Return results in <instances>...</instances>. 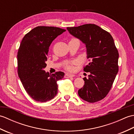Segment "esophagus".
<instances>
[{
	"instance_id": "esophagus-1",
	"label": "esophagus",
	"mask_w": 134,
	"mask_h": 134,
	"mask_svg": "<svg viewBox=\"0 0 134 134\" xmlns=\"http://www.w3.org/2000/svg\"><path fill=\"white\" fill-rule=\"evenodd\" d=\"M74 76H75L74 75L70 74H65L64 75L65 78H71V77H74Z\"/></svg>"
}]
</instances>
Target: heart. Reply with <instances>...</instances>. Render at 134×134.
<instances>
[{
  "label": "heart",
  "mask_w": 134,
  "mask_h": 134,
  "mask_svg": "<svg viewBox=\"0 0 134 134\" xmlns=\"http://www.w3.org/2000/svg\"><path fill=\"white\" fill-rule=\"evenodd\" d=\"M76 40V39L72 38L71 40ZM65 68H66V69L69 70H71L72 69V67L70 63H66V64H65Z\"/></svg>",
  "instance_id": "b5f03b06"
}]
</instances>
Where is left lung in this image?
I'll return each instance as SVG.
<instances>
[{
	"mask_svg": "<svg viewBox=\"0 0 134 134\" xmlns=\"http://www.w3.org/2000/svg\"><path fill=\"white\" fill-rule=\"evenodd\" d=\"M74 37L86 45L87 59L90 63L84 67L89 72L83 78L85 85L78 95L87 102L101 100L109 93L119 71V52L109 33L95 24L67 27Z\"/></svg>",
	"mask_w": 134,
	"mask_h": 134,
	"instance_id": "left-lung-1",
	"label": "left lung"
}]
</instances>
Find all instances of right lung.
Masks as SVG:
<instances>
[{
    "label": "right lung",
    "mask_w": 134,
    "mask_h": 134,
    "mask_svg": "<svg viewBox=\"0 0 134 134\" xmlns=\"http://www.w3.org/2000/svg\"><path fill=\"white\" fill-rule=\"evenodd\" d=\"M65 29L52 26H37L22 39L17 55L18 74L24 89L37 102L51 100L58 93L57 81L63 78L62 71L45 72L50 45Z\"/></svg>",
    "instance_id": "1"
}]
</instances>
